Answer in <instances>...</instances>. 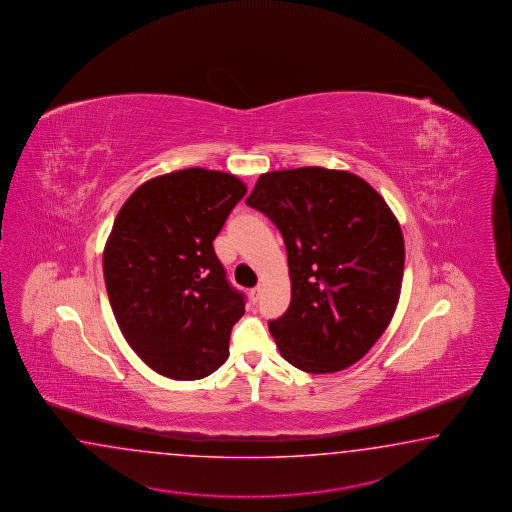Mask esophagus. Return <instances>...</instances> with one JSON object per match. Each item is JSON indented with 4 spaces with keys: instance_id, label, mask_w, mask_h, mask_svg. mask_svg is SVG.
Here are the masks:
<instances>
[{
    "instance_id": "obj_1",
    "label": "esophagus",
    "mask_w": 512,
    "mask_h": 512,
    "mask_svg": "<svg viewBox=\"0 0 512 512\" xmlns=\"http://www.w3.org/2000/svg\"><path fill=\"white\" fill-rule=\"evenodd\" d=\"M251 299H253V301H259V299H261V296H262V288L261 286H255V288H251Z\"/></svg>"
}]
</instances>
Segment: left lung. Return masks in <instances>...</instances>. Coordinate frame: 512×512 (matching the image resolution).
Here are the masks:
<instances>
[{"mask_svg":"<svg viewBox=\"0 0 512 512\" xmlns=\"http://www.w3.org/2000/svg\"><path fill=\"white\" fill-rule=\"evenodd\" d=\"M246 204L283 235L290 307L268 323L284 360L314 375L364 358L395 314L404 237L386 200L353 172L261 174Z\"/></svg>","mask_w":512,"mask_h":512,"instance_id":"left-lung-1","label":"left lung"}]
</instances>
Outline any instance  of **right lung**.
Instances as JSON below:
<instances>
[{"instance_id":"add662e5","label":"right lung","mask_w":512,"mask_h":512,"mask_svg":"<svg viewBox=\"0 0 512 512\" xmlns=\"http://www.w3.org/2000/svg\"><path fill=\"white\" fill-rule=\"evenodd\" d=\"M246 185L200 167L139 185L115 218L103 253L117 325L156 373L198 380L228 360L246 299L228 279L213 240Z\"/></svg>"}]
</instances>
